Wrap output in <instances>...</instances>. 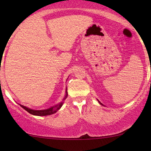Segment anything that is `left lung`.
<instances>
[{"label": "left lung", "mask_w": 151, "mask_h": 151, "mask_svg": "<svg viewBox=\"0 0 151 151\" xmlns=\"http://www.w3.org/2000/svg\"><path fill=\"white\" fill-rule=\"evenodd\" d=\"M98 102H99V103H100V104H102V103H101V102H100V101H98Z\"/></svg>", "instance_id": "8db88e82"}]
</instances>
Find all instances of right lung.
<instances>
[{"label": "right lung", "mask_w": 151, "mask_h": 151, "mask_svg": "<svg viewBox=\"0 0 151 151\" xmlns=\"http://www.w3.org/2000/svg\"><path fill=\"white\" fill-rule=\"evenodd\" d=\"M67 91H66V96L65 97V98L63 99V100H65V99L67 98ZM63 102H62L60 103V104L56 105V106L51 107V108H49L48 109H45V110H40V111L39 110H32V109H29V108H27V107L22 106V105H20H20L22 108H23L24 110L27 111L28 113H29L30 114H32L34 115H38V116H45V115H51V114H53V113H56L57 111H58L59 109H60V107L63 106Z\"/></svg>", "instance_id": "1"}]
</instances>
